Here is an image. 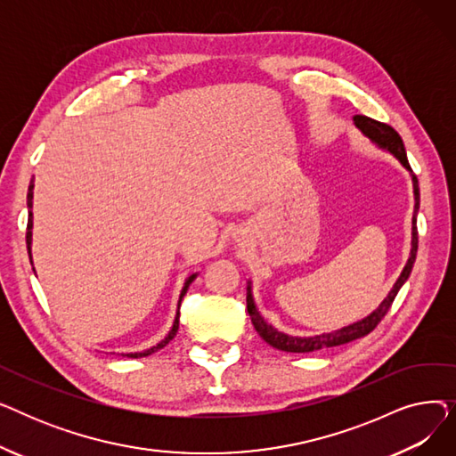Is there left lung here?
I'll use <instances>...</instances> for the list:
<instances>
[{"instance_id": "left-lung-1", "label": "left lung", "mask_w": 456, "mask_h": 456, "mask_svg": "<svg viewBox=\"0 0 456 456\" xmlns=\"http://www.w3.org/2000/svg\"><path fill=\"white\" fill-rule=\"evenodd\" d=\"M354 126L361 129L373 143H377L379 148L390 151L404 167L412 174V184H414V200H416V205H414V218H412V249H411V258L409 262H406L404 270L401 272L399 279L395 281L394 289L390 290V294L387 296V299L382 301L379 305L377 310H373V313L361 320L356 322L353 325H347L340 330H334V332H325V334H318V337H308V338H299V337H289V334L284 332H279L277 329H273L270 323L265 322V318L260 316V313L255 306V301H253V294H251V284H248V313L251 316V322L256 329V332L260 334V338L265 340L266 344H270L272 347L275 349H281V351H286V353H310V351H318V349H325V347H337V346H342V344H347V342H353V340H358L366 337V334H370L379 323L380 320L385 318V314L390 310L397 292L401 286L404 284V281L409 279L411 272H412V266L416 262V253H418V227H416V216H418V208H419V186H418V177L416 174L412 172V167L409 164V159H406V151H404V143L399 136V133L390 127L388 124H382V122H377V119L373 118H368V116H362V114H356L353 118Z\"/></svg>"}]
</instances>
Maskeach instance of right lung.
<instances>
[{"label":"right lung","instance_id":"right-lung-1","mask_svg":"<svg viewBox=\"0 0 456 456\" xmlns=\"http://www.w3.org/2000/svg\"><path fill=\"white\" fill-rule=\"evenodd\" d=\"M33 188H35V183L31 181V184H29V191H28V207H29V220H28V234H26V242H28V251H29V258H31V236H33V232H31V229H33V212H31V208H33ZM196 279V273L194 275H190L188 279H186V282H184V286H183V290H181V296H179V308H181V301H183V297H184V294H186V290H188V286L191 284V281ZM179 308H177V316H175V322H174V327H172V330L167 332V337L162 340V342H159L157 346H153L151 349H146V351H142V353H127L126 356H129V358H140V356H148V354H151V353H155V351H159V349H162L167 342H170L175 334H177V329H179Z\"/></svg>","mask_w":456,"mask_h":456}]
</instances>
